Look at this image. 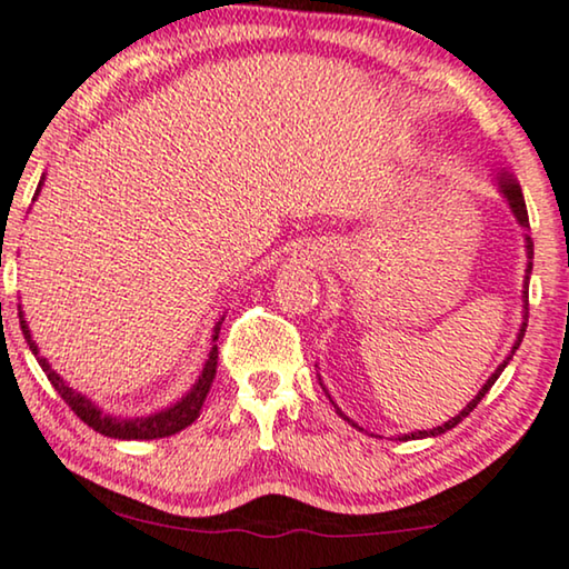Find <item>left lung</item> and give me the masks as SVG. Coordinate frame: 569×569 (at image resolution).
Listing matches in <instances>:
<instances>
[{"label": "left lung", "mask_w": 569, "mask_h": 569, "mask_svg": "<svg viewBox=\"0 0 569 569\" xmlns=\"http://www.w3.org/2000/svg\"><path fill=\"white\" fill-rule=\"evenodd\" d=\"M500 193L506 196V201H508V206H510V211H513V216H516V221L521 223L523 229H528V211H526V201H523V193H521V186H518V182L513 180V174H508V172H500ZM526 254H528V266H526V281H523V325H521V332H518V338H516V342H513V348H510V356L506 358V361H502L498 368H495V373L490 376V379H487V383L482 389L477 391V397L471 399V402L463 407V410L456 415V418H451L448 422H443V426H438V428H433V430H418V433H407V436H402L399 438V441H415V438H433V436H441V433H446V430H451V428H456L459 426V422L467 418V415L475 410V407L482 402V397L487 395V391L492 389V383L498 381V376L502 373V368L508 366V361H513V356H516V350H518V346H521V340H523V335H526V322H528V278H531V268H533V242H531V237L526 234ZM322 383V381H319ZM325 389V387H322ZM327 391V389H325ZM335 405V402H332ZM335 410H338V415L342 420H348L346 415L340 412V407L335 405ZM350 426H356L353 420H348ZM358 428V426H356Z\"/></svg>", "instance_id": "obj_1"}]
</instances>
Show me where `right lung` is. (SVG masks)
<instances>
[{
    "label": "right lung",
    "mask_w": 569,
    "mask_h": 569,
    "mask_svg": "<svg viewBox=\"0 0 569 569\" xmlns=\"http://www.w3.org/2000/svg\"><path fill=\"white\" fill-rule=\"evenodd\" d=\"M38 190H41V186H38ZM38 190H36V196H38ZM221 322L223 319H219L213 327V342L219 340ZM20 330H22V335H26L28 346H30V350H33V356L38 358V363H41V368L46 371L48 381L53 383V389L59 391L63 402L74 410L77 418L84 420L87 426H90L92 430H98V433L108 436V438H118V441H151V438H167V436L180 433V430L188 428L190 422H196L198 415H201V407L206 402L208 389H211V383L216 379V366H219V348L213 346L211 353H208V361L203 366L201 376H198V381L193 383V389H190L188 395L180 399V402L170 405L167 410L149 415V418H116V415L102 412L100 407L92 402V399H87L84 395H79L77 389H71L69 383L63 381L51 366H48V361L41 356V350H38V346H36V340L30 338V330L26 325V317H22V311H20Z\"/></svg>",
    "instance_id": "obj_1"
}]
</instances>
